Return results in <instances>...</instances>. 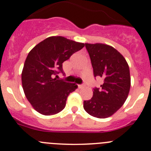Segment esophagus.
I'll list each match as a JSON object with an SVG mask.
<instances>
[{
    "mask_svg": "<svg viewBox=\"0 0 151 151\" xmlns=\"http://www.w3.org/2000/svg\"><path fill=\"white\" fill-rule=\"evenodd\" d=\"M83 84H81V85H78V88L79 89H82V88H83Z\"/></svg>",
    "mask_w": 151,
    "mask_h": 151,
    "instance_id": "obj_1",
    "label": "esophagus"
}]
</instances>
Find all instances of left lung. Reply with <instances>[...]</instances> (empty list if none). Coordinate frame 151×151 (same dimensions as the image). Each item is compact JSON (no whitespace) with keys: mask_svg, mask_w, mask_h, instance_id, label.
<instances>
[{"mask_svg":"<svg viewBox=\"0 0 151 151\" xmlns=\"http://www.w3.org/2000/svg\"><path fill=\"white\" fill-rule=\"evenodd\" d=\"M93 68L94 76L104 79L93 96L83 101L85 111L98 118H106L121 108L131 87L129 67L123 55L111 46L103 43H85Z\"/></svg>","mask_w":151,"mask_h":151,"instance_id":"obj_1","label":"left lung"}]
</instances>
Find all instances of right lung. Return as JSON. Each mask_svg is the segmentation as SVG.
I'll return each instance as SVG.
<instances>
[{"label": "right lung", "mask_w": 151, "mask_h": 151, "mask_svg": "<svg viewBox=\"0 0 151 151\" xmlns=\"http://www.w3.org/2000/svg\"><path fill=\"white\" fill-rule=\"evenodd\" d=\"M84 47L63 37H47L28 53L22 71V86L33 108L43 115H53L65 109L70 93L78 86L53 78L63 73L62 63Z\"/></svg>", "instance_id": "1"}]
</instances>
